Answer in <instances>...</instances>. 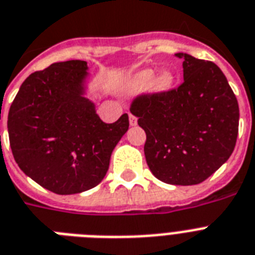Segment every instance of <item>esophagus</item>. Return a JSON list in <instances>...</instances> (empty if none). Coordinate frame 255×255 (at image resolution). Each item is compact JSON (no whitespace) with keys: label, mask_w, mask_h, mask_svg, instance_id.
I'll return each instance as SVG.
<instances>
[{"label":"esophagus","mask_w":255,"mask_h":255,"mask_svg":"<svg viewBox=\"0 0 255 255\" xmlns=\"http://www.w3.org/2000/svg\"><path fill=\"white\" fill-rule=\"evenodd\" d=\"M129 124H131L132 127L137 124V119H136V117H134L133 114H129Z\"/></svg>","instance_id":"1"}]
</instances>
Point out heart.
<instances>
[{"label":"heart","instance_id":"b5f03b06","mask_svg":"<svg viewBox=\"0 0 255 255\" xmlns=\"http://www.w3.org/2000/svg\"><path fill=\"white\" fill-rule=\"evenodd\" d=\"M175 76L170 70H163L158 76L153 69H142L134 73L127 81L126 90L129 94H142L154 89L156 92L166 93L174 88Z\"/></svg>","mask_w":255,"mask_h":255}]
</instances>
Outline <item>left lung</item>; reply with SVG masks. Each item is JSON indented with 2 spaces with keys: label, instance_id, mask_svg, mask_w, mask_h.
<instances>
[{
  "label": "left lung",
  "instance_id": "obj_1",
  "mask_svg": "<svg viewBox=\"0 0 255 255\" xmlns=\"http://www.w3.org/2000/svg\"><path fill=\"white\" fill-rule=\"evenodd\" d=\"M183 60V84L167 93L141 95L131 113L145 131V160L152 174L169 185L206 181L228 161L239 134L237 98L212 61Z\"/></svg>",
  "mask_w": 255,
  "mask_h": 255
}]
</instances>
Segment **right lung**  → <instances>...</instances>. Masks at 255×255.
Instances as JSON below:
<instances>
[{"mask_svg":"<svg viewBox=\"0 0 255 255\" xmlns=\"http://www.w3.org/2000/svg\"><path fill=\"white\" fill-rule=\"evenodd\" d=\"M86 61L55 63L20 85L7 117L10 148L27 177L59 195L95 187L109 170L111 153L129 121L107 124L86 97Z\"/></svg>","mask_w":255,"mask_h":255,"instance_id":"obj_1","label":"right lung"}]
</instances>
